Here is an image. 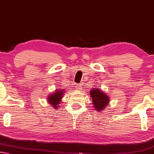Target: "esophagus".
Returning a JSON list of instances; mask_svg holds the SVG:
<instances>
[{
  "label": "esophagus",
  "instance_id": "esophagus-1",
  "mask_svg": "<svg viewBox=\"0 0 154 154\" xmlns=\"http://www.w3.org/2000/svg\"><path fill=\"white\" fill-rule=\"evenodd\" d=\"M82 84H79V85H76V87H77L76 88V89L78 91H81L82 89Z\"/></svg>",
  "mask_w": 154,
  "mask_h": 154
}]
</instances>
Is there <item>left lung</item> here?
Returning <instances> with one entry per match:
<instances>
[{"label":"left lung","mask_w":154,"mask_h":154,"mask_svg":"<svg viewBox=\"0 0 154 154\" xmlns=\"http://www.w3.org/2000/svg\"><path fill=\"white\" fill-rule=\"evenodd\" d=\"M90 96L92 98L93 107L98 112H103L109 103V95L98 87H95L91 89Z\"/></svg>","instance_id":"1"}]
</instances>
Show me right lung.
Masks as SVG:
<instances>
[{"instance_id": "add662e5", "label": "right lung", "mask_w": 154, "mask_h": 154, "mask_svg": "<svg viewBox=\"0 0 154 154\" xmlns=\"http://www.w3.org/2000/svg\"><path fill=\"white\" fill-rule=\"evenodd\" d=\"M65 92V91L63 90V89L61 90V89H57V90H56L54 93L49 94V96H47V102H48V103L52 106L55 109H57L58 108V107L59 106V104H60L61 103V100H62Z\"/></svg>"}]
</instances>
